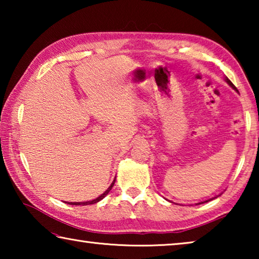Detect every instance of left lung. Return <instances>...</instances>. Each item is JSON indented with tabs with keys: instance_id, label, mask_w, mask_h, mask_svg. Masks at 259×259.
I'll return each instance as SVG.
<instances>
[{
	"instance_id": "obj_1",
	"label": "left lung",
	"mask_w": 259,
	"mask_h": 259,
	"mask_svg": "<svg viewBox=\"0 0 259 259\" xmlns=\"http://www.w3.org/2000/svg\"><path fill=\"white\" fill-rule=\"evenodd\" d=\"M226 82H227V83H229V84H230V85H231L232 88H233V89H235V90H236V88L234 87V84H233V83H232V82H231V81L229 80V78H226ZM236 91H238V90H236ZM205 202H208V201H205ZM202 203H203V202H202Z\"/></svg>"
}]
</instances>
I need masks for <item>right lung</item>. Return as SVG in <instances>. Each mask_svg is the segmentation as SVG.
Masks as SVG:
<instances>
[{
    "label": "right lung",
    "instance_id": "1",
    "mask_svg": "<svg viewBox=\"0 0 259 259\" xmlns=\"http://www.w3.org/2000/svg\"><path fill=\"white\" fill-rule=\"evenodd\" d=\"M114 183H115V179H114L113 181V183L111 184V186H109L106 191H105L102 195L100 196H98L97 199H95V200H93V201H85V202H68V204H72V205H87V204H94V203H97V202H99L100 200H103L105 196H106L107 194H108V192L112 190V187L114 186Z\"/></svg>",
    "mask_w": 259,
    "mask_h": 259
}]
</instances>
